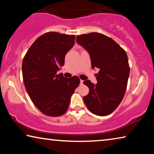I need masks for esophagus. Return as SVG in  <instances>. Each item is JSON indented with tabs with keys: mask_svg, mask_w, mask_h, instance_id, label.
<instances>
[{
	"mask_svg": "<svg viewBox=\"0 0 154 154\" xmlns=\"http://www.w3.org/2000/svg\"><path fill=\"white\" fill-rule=\"evenodd\" d=\"M83 83V80H80V84L82 85Z\"/></svg>",
	"mask_w": 154,
	"mask_h": 154,
	"instance_id": "esophagus-1",
	"label": "esophagus"
}]
</instances>
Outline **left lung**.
Here are the masks:
<instances>
[{"label": "left lung", "mask_w": 154, "mask_h": 154, "mask_svg": "<svg viewBox=\"0 0 154 154\" xmlns=\"http://www.w3.org/2000/svg\"><path fill=\"white\" fill-rule=\"evenodd\" d=\"M78 44L90 54L92 69H99L97 83L83 82L89 88V94L83 101L92 113L105 116L119 106L126 92L130 74L127 54L111 38L98 32L77 36Z\"/></svg>", "instance_id": "obj_1"}]
</instances>
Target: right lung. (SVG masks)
<instances>
[{
	"instance_id": "obj_1",
	"label": "right lung",
	"mask_w": 154,
	"mask_h": 154,
	"mask_svg": "<svg viewBox=\"0 0 154 154\" xmlns=\"http://www.w3.org/2000/svg\"><path fill=\"white\" fill-rule=\"evenodd\" d=\"M75 35L49 32L40 36L28 49L22 62V76L31 100L48 116L66 113L71 97L79 86L77 76L66 78L57 71L75 44Z\"/></svg>"
}]
</instances>
